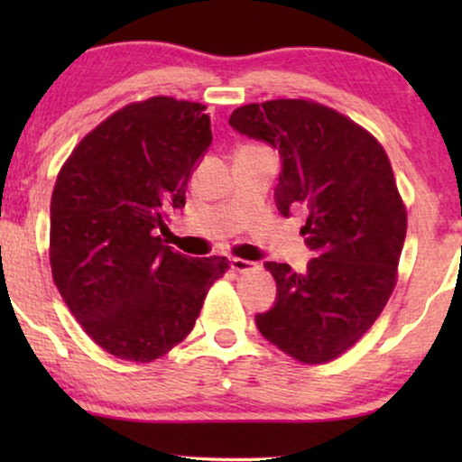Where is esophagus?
Wrapping results in <instances>:
<instances>
[{"instance_id": "obj_1", "label": "esophagus", "mask_w": 462, "mask_h": 462, "mask_svg": "<svg viewBox=\"0 0 462 462\" xmlns=\"http://www.w3.org/2000/svg\"><path fill=\"white\" fill-rule=\"evenodd\" d=\"M231 269L236 273H250V271L258 269V264L245 261V258H231Z\"/></svg>"}]
</instances>
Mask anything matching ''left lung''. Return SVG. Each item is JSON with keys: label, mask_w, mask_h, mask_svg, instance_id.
<instances>
[{"label": "left lung", "mask_w": 462, "mask_h": 462, "mask_svg": "<svg viewBox=\"0 0 462 462\" xmlns=\"http://www.w3.org/2000/svg\"><path fill=\"white\" fill-rule=\"evenodd\" d=\"M229 124L280 149L277 210L307 212L300 233L315 254L305 273L264 264L277 302L256 315L258 330L302 364L332 362L370 330L397 283L408 214L389 157L368 130L311 98L244 105Z\"/></svg>", "instance_id": "obj_1"}]
</instances>
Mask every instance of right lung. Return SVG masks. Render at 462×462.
<instances>
[{
  "label": "right lung",
  "instance_id": "obj_1",
  "mask_svg": "<svg viewBox=\"0 0 462 462\" xmlns=\"http://www.w3.org/2000/svg\"><path fill=\"white\" fill-rule=\"evenodd\" d=\"M206 106L151 97L122 106L75 144L50 201V267L84 332L111 356L149 364L187 338L225 256L163 244L212 143Z\"/></svg>",
  "mask_w": 462,
  "mask_h": 462
}]
</instances>
